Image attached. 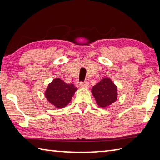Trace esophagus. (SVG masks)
<instances>
[{
    "mask_svg": "<svg viewBox=\"0 0 160 160\" xmlns=\"http://www.w3.org/2000/svg\"><path fill=\"white\" fill-rule=\"evenodd\" d=\"M79 86L81 87H83V88H88V87H89V85L87 82H82L79 83Z\"/></svg>",
    "mask_w": 160,
    "mask_h": 160,
    "instance_id": "1",
    "label": "esophagus"
}]
</instances>
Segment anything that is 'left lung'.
Masks as SVG:
<instances>
[{"label": "left lung", "instance_id": "obj_1", "mask_svg": "<svg viewBox=\"0 0 160 160\" xmlns=\"http://www.w3.org/2000/svg\"><path fill=\"white\" fill-rule=\"evenodd\" d=\"M92 93L98 106L105 108L117 99V87L109 78H104L92 89Z\"/></svg>", "mask_w": 160, "mask_h": 160}]
</instances>
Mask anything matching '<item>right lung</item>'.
<instances>
[{
  "label": "right lung",
  "mask_w": 160,
  "mask_h": 160,
  "mask_svg": "<svg viewBox=\"0 0 160 160\" xmlns=\"http://www.w3.org/2000/svg\"><path fill=\"white\" fill-rule=\"evenodd\" d=\"M76 90L77 88L73 84H66L63 80L56 78L48 85L45 97L56 108H64L71 101Z\"/></svg>",
  "instance_id": "add662e5"
}]
</instances>
